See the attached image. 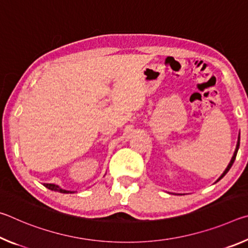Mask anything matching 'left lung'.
<instances>
[{"label": "left lung", "instance_id": "obj_1", "mask_svg": "<svg viewBox=\"0 0 248 248\" xmlns=\"http://www.w3.org/2000/svg\"><path fill=\"white\" fill-rule=\"evenodd\" d=\"M238 148H240V137H238V141H237V144H236V149H235V152H234V154H233V157H232V159H231V162H230V164L228 165V167H226V170H224V173L221 175V177L217 179V180H220L222 177H223V176H225V174L228 173V171L230 170V169L231 167H232V165H233V163H234V161H235V157H236V154H237V151H238Z\"/></svg>", "mask_w": 248, "mask_h": 248}]
</instances>
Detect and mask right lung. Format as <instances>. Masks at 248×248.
<instances>
[{"instance_id": "obj_1", "label": "right lung", "mask_w": 248, "mask_h": 248, "mask_svg": "<svg viewBox=\"0 0 248 248\" xmlns=\"http://www.w3.org/2000/svg\"><path fill=\"white\" fill-rule=\"evenodd\" d=\"M44 186L47 187L48 189H50V190H54V191H58V192H62V194H69V192H72V191H69V190L61 189L60 187L57 186V185H54V184H45Z\"/></svg>"}]
</instances>
